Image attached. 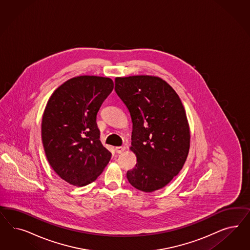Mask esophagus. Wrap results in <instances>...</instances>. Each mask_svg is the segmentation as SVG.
<instances>
[{
    "mask_svg": "<svg viewBox=\"0 0 250 250\" xmlns=\"http://www.w3.org/2000/svg\"><path fill=\"white\" fill-rule=\"evenodd\" d=\"M114 149H115V152H116V153L121 154V153H124V152H125V146H116Z\"/></svg>",
    "mask_w": 250,
    "mask_h": 250,
    "instance_id": "1",
    "label": "esophagus"
}]
</instances>
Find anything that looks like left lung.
I'll list each match as a JSON object with an SVG mask.
<instances>
[{
	"mask_svg": "<svg viewBox=\"0 0 250 250\" xmlns=\"http://www.w3.org/2000/svg\"><path fill=\"white\" fill-rule=\"evenodd\" d=\"M114 83L133 123L130 149L136 164L126 178L145 192L162 189L179 174L189 154L190 133L182 101L156 76L117 77Z\"/></svg>",
	"mask_w": 250,
	"mask_h": 250,
	"instance_id": "obj_1",
	"label": "left lung"
}]
</instances>
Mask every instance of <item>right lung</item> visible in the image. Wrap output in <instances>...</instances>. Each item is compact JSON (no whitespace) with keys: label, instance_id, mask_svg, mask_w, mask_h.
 Instances as JSON below:
<instances>
[{"label":"right lung","instance_id":"1","mask_svg":"<svg viewBox=\"0 0 250 250\" xmlns=\"http://www.w3.org/2000/svg\"><path fill=\"white\" fill-rule=\"evenodd\" d=\"M114 89L112 79L78 76L54 91L42 118L45 156L54 171L75 186L94 182L112 154L100 141L96 115Z\"/></svg>","mask_w":250,"mask_h":250}]
</instances>
